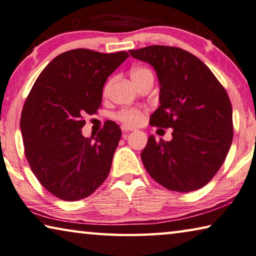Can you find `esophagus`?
I'll list each match as a JSON object with an SVG mask.
<instances>
[{"mask_svg":"<svg viewBox=\"0 0 256 256\" xmlns=\"http://www.w3.org/2000/svg\"><path fill=\"white\" fill-rule=\"evenodd\" d=\"M121 129H122V132H134V130H135V129H134L132 127H128V126H126V124H124L122 127H121Z\"/></svg>","mask_w":256,"mask_h":256,"instance_id":"1","label":"esophagus"}]
</instances>
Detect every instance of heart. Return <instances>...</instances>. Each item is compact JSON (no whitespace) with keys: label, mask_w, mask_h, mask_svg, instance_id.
Here are the masks:
<instances>
[{"label":"heart","mask_w":256,"mask_h":256,"mask_svg":"<svg viewBox=\"0 0 256 256\" xmlns=\"http://www.w3.org/2000/svg\"><path fill=\"white\" fill-rule=\"evenodd\" d=\"M130 77L132 79L134 84H135L146 77H153V74L148 68H145V66H137V68H134L132 70ZM112 82H113V79H110V80L106 84V86H104L103 92L106 95L108 93V90H110ZM143 116H144V111L140 110V108H122V110L116 112L114 114V118L126 126H136L142 122Z\"/></svg>","instance_id":"1"}]
</instances>
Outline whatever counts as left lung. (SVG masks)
<instances>
[{
  "label": "left lung",
  "instance_id": "8db88e82",
  "mask_svg": "<svg viewBox=\"0 0 256 256\" xmlns=\"http://www.w3.org/2000/svg\"><path fill=\"white\" fill-rule=\"evenodd\" d=\"M156 71L160 104L153 127L172 128V140L150 136L140 154L146 171L166 190H200L214 177L234 136L232 106L224 87L198 58L176 46L130 50Z\"/></svg>",
  "mask_w": 256,
  "mask_h": 256
}]
</instances>
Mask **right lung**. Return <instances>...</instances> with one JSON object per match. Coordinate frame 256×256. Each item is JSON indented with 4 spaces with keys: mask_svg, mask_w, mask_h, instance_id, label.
Listing matches in <instances>:
<instances>
[{
    "mask_svg": "<svg viewBox=\"0 0 256 256\" xmlns=\"http://www.w3.org/2000/svg\"><path fill=\"white\" fill-rule=\"evenodd\" d=\"M129 56L70 50L54 58L24 100L20 129L32 171L58 198H85L106 182L121 129L108 120L92 140L82 135L85 114L98 112L108 77Z\"/></svg>",
    "mask_w": 256,
    "mask_h": 256,
    "instance_id": "right-lung-1",
    "label": "right lung"
}]
</instances>
